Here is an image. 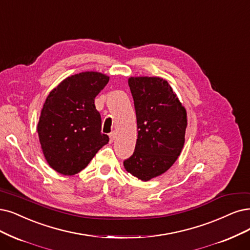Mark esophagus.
<instances>
[{
	"label": "esophagus",
	"mask_w": 250,
	"mask_h": 250,
	"mask_svg": "<svg viewBox=\"0 0 250 250\" xmlns=\"http://www.w3.org/2000/svg\"><path fill=\"white\" fill-rule=\"evenodd\" d=\"M109 137H110V141H111V142H113V141H114V139H115V137H116V133H115V132L110 133Z\"/></svg>",
	"instance_id": "esophagus-1"
}]
</instances>
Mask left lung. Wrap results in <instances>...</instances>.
<instances>
[{"label": "left lung", "mask_w": 250, "mask_h": 250, "mask_svg": "<svg viewBox=\"0 0 250 250\" xmlns=\"http://www.w3.org/2000/svg\"><path fill=\"white\" fill-rule=\"evenodd\" d=\"M136 110L138 137L135 151L124 162L125 170L148 181L169 170L184 145L187 110L167 80L128 78Z\"/></svg>", "instance_id": "8db88e82"}]
</instances>
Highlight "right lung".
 Here are the masks:
<instances>
[{"label": "right lung", "mask_w": 250, "mask_h": 250, "mask_svg": "<svg viewBox=\"0 0 250 250\" xmlns=\"http://www.w3.org/2000/svg\"><path fill=\"white\" fill-rule=\"evenodd\" d=\"M108 81L105 74L82 72L63 79L46 98L37 132L45 160L60 174L79 173L109 142L95 106Z\"/></svg>", "instance_id": "1"}]
</instances>
